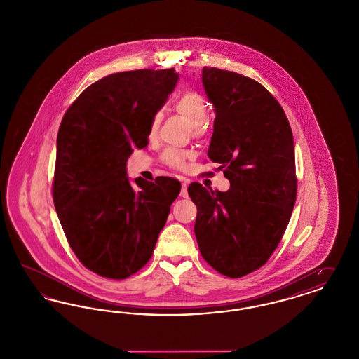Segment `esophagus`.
Listing matches in <instances>:
<instances>
[{"label": "esophagus", "mask_w": 359, "mask_h": 359, "mask_svg": "<svg viewBox=\"0 0 359 359\" xmlns=\"http://www.w3.org/2000/svg\"><path fill=\"white\" fill-rule=\"evenodd\" d=\"M188 180L187 179H183V183H182V189H180V196L182 198H187L188 196Z\"/></svg>", "instance_id": "obj_1"}]
</instances>
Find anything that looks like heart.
<instances>
[{"label":"heart","mask_w":359,"mask_h":359,"mask_svg":"<svg viewBox=\"0 0 359 359\" xmlns=\"http://www.w3.org/2000/svg\"><path fill=\"white\" fill-rule=\"evenodd\" d=\"M173 109L177 114H180L189 122L194 136L203 135L205 120L208 116V106L205 98L199 93L187 91L182 94L173 103ZM158 126H160V114H154L149 123V137L157 135ZM188 157L189 154L187 151H180L175 148H168L163 154L164 163L168 164L172 168H177V170H182L186 167Z\"/></svg>","instance_id":"b5f03b06"}]
</instances>
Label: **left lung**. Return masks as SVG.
<instances>
[{"label":"left lung","instance_id":"obj_1","mask_svg":"<svg viewBox=\"0 0 359 359\" xmlns=\"http://www.w3.org/2000/svg\"><path fill=\"white\" fill-rule=\"evenodd\" d=\"M202 82L215 111L207 154L230 188L189 184L194 230L205 261L237 278L268 261L290 223L297 191L293 136L280 103L256 81L203 67Z\"/></svg>","mask_w":359,"mask_h":359}]
</instances>
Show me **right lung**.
<instances>
[{
    "instance_id": "right-lung-1",
    "label": "right lung",
    "mask_w": 359,
    "mask_h": 359,
    "mask_svg": "<svg viewBox=\"0 0 359 359\" xmlns=\"http://www.w3.org/2000/svg\"><path fill=\"white\" fill-rule=\"evenodd\" d=\"M179 74L136 69L88 86L66 111L57 133L53 203L72 252L87 269L123 280L152 257L180 182L141 177L133 188L126 161L148 145L149 123Z\"/></svg>"
}]
</instances>
